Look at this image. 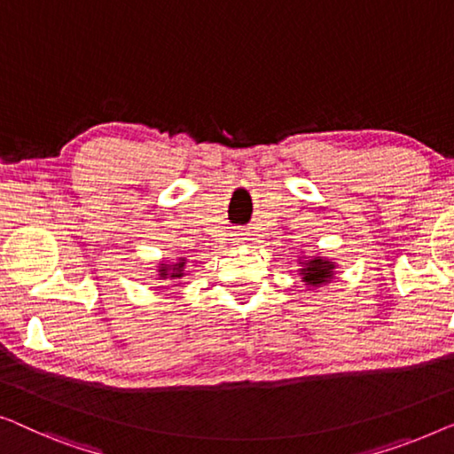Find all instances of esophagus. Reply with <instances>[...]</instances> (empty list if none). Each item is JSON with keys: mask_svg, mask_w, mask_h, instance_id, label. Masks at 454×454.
<instances>
[{"mask_svg": "<svg viewBox=\"0 0 454 454\" xmlns=\"http://www.w3.org/2000/svg\"><path fill=\"white\" fill-rule=\"evenodd\" d=\"M234 240H236V242H247V240H248V232H247V230H236V232H234Z\"/></svg>", "mask_w": 454, "mask_h": 454, "instance_id": "1", "label": "esophagus"}]
</instances>
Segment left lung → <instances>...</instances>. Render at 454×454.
<instances>
[{
  "label": "left lung",
  "mask_w": 454,
  "mask_h": 454,
  "mask_svg": "<svg viewBox=\"0 0 454 454\" xmlns=\"http://www.w3.org/2000/svg\"><path fill=\"white\" fill-rule=\"evenodd\" d=\"M300 273L306 288H321L325 284H331L335 278V261L327 257H300Z\"/></svg>",
  "instance_id": "obj_1"
}]
</instances>
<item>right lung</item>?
<instances>
[{
    "label": "right lung",
    "mask_w": 454,
    "mask_h": 454,
    "mask_svg": "<svg viewBox=\"0 0 454 454\" xmlns=\"http://www.w3.org/2000/svg\"><path fill=\"white\" fill-rule=\"evenodd\" d=\"M184 265H187V259L181 257L176 259V263H160L158 265V279H183L187 273H184Z\"/></svg>",
    "instance_id": "add662e5"
}]
</instances>
